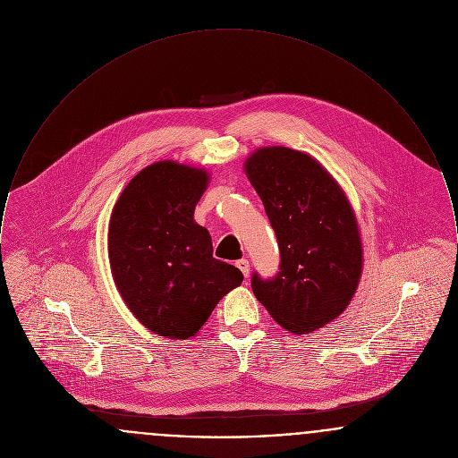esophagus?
Returning a JSON list of instances; mask_svg holds the SVG:
<instances>
[{
    "label": "esophagus",
    "instance_id": "34e87169",
    "mask_svg": "<svg viewBox=\"0 0 458 458\" xmlns=\"http://www.w3.org/2000/svg\"><path fill=\"white\" fill-rule=\"evenodd\" d=\"M236 265H238V268L242 272V276L248 277V274H250V262L246 259H241V260L236 262Z\"/></svg>",
    "mask_w": 458,
    "mask_h": 458
}]
</instances>
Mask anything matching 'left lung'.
Instances as JSON below:
<instances>
[{
    "instance_id": "left-lung-1",
    "label": "left lung",
    "mask_w": 458,
    "mask_h": 458,
    "mask_svg": "<svg viewBox=\"0 0 458 458\" xmlns=\"http://www.w3.org/2000/svg\"><path fill=\"white\" fill-rule=\"evenodd\" d=\"M244 172L264 203L279 244V272L251 276L272 318L294 335L312 333L344 312L361 274L359 224L348 198L310 155L270 146Z\"/></svg>"
}]
</instances>
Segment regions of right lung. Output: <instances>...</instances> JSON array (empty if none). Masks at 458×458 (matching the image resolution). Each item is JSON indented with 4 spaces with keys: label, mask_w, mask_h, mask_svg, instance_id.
I'll return each instance as SVG.
<instances>
[{
    "label": "right lung",
    "mask_w": 458,
    "mask_h": 458,
    "mask_svg": "<svg viewBox=\"0 0 458 458\" xmlns=\"http://www.w3.org/2000/svg\"><path fill=\"white\" fill-rule=\"evenodd\" d=\"M207 182L203 170L157 162L125 186L110 217L114 281L129 310L160 336H196L242 283L240 268L214 259L208 231L194 222Z\"/></svg>",
    "instance_id": "1"
}]
</instances>
